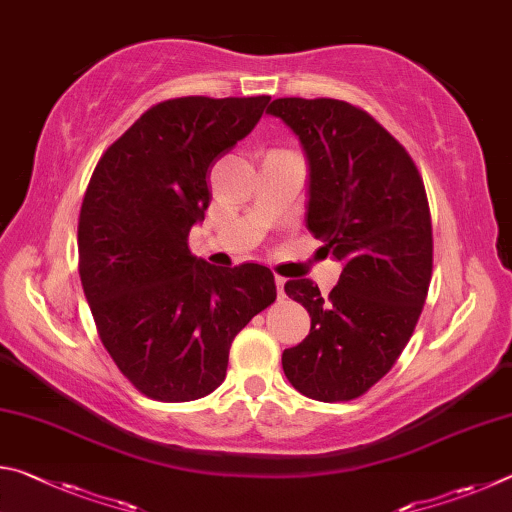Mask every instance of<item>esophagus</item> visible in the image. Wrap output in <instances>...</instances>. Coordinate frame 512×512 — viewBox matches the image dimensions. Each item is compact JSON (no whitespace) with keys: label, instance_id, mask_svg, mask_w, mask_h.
Returning <instances> with one entry per match:
<instances>
[{"label":"esophagus","instance_id":"34e87169","mask_svg":"<svg viewBox=\"0 0 512 512\" xmlns=\"http://www.w3.org/2000/svg\"><path fill=\"white\" fill-rule=\"evenodd\" d=\"M284 277H280V275H275V287H277V296H284Z\"/></svg>","mask_w":512,"mask_h":512}]
</instances>
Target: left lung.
Wrapping results in <instances>:
<instances>
[{"mask_svg": "<svg viewBox=\"0 0 512 512\" xmlns=\"http://www.w3.org/2000/svg\"><path fill=\"white\" fill-rule=\"evenodd\" d=\"M305 153L307 228L343 264L320 296L307 277L284 284L309 311V336L284 350L291 386L318 402H348L375 386L409 343L427 298L433 239L418 169L366 110L339 99H275Z\"/></svg>", "mask_w": 512, "mask_h": 512, "instance_id": "left-lung-1", "label": "left lung"}]
</instances>
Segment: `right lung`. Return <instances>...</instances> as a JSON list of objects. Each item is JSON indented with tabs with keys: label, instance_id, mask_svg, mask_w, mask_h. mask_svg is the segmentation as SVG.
Returning a JSON list of instances; mask_svg holds the SVG:
<instances>
[{
	"label": "right lung",
	"instance_id": "add662e5",
	"mask_svg": "<svg viewBox=\"0 0 512 512\" xmlns=\"http://www.w3.org/2000/svg\"><path fill=\"white\" fill-rule=\"evenodd\" d=\"M271 97L162 101L108 146L79 219V271L106 350L137 391L189 402L221 386L235 336L275 302L271 268L207 264L189 230L210 205L212 164Z\"/></svg>",
	"mask_w": 512,
	"mask_h": 512
}]
</instances>
